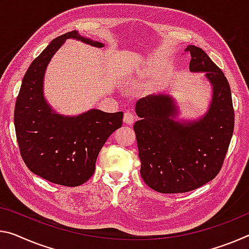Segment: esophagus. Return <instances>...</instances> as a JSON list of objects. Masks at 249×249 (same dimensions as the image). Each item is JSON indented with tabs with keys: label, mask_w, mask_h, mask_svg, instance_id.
I'll list each match as a JSON object with an SVG mask.
<instances>
[{
	"label": "esophagus",
	"mask_w": 249,
	"mask_h": 249,
	"mask_svg": "<svg viewBox=\"0 0 249 249\" xmlns=\"http://www.w3.org/2000/svg\"><path fill=\"white\" fill-rule=\"evenodd\" d=\"M123 121L125 124L132 125L134 123V121H135V114H134L132 110H126V112L124 113Z\"/></svg>",
	"instance_id": "obj_1"
}]
</instances>
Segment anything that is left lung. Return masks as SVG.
I'll return each instance as SVG.
<instances>
[{
	"label": "left lung",
	"instance_id": "1",
	"mask_svg": "<svg viewBox=\"0 0 249 249\" xmlns=\"http://www.w3.org/2000/svg\"><path fill=\"white\" fill-rule=\"evenodd\" d=\"M189 71L205 72L212 84L210 108L197 121H175L174 98L148 95L136 103L141 117L134 124L141 176L146 185L163 194L191 192L214 179L223 166L232 132L235 114L227 78L210 56L188 45Z\"/></svg>",
	"mask_w": 249,
	"mask_h": 249
}]
</instances>
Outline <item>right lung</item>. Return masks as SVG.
I'll use <instances>...</instances> for the list:
<instances>
[{"label":"right lung","mask_w":249,"mask_h":249,"mask_svg":"<svg viewBox=\"0 0 249 249\" xmlns=\"http://www.w3.org/2000/svg\"><path fill=\"white\" fill-rule=\"evenodd\" d=\"M68 38L104 46L81 36L77 31L53 39L23 77L15 103L14 126L19 153L30 171L51 183L75 187L94 174L98 153L110 134L122 126L123 112L90 109L77 116H63L47 104L43 95L45 70Z\"/></svg>","instance_id":"1"}]
</instances>
